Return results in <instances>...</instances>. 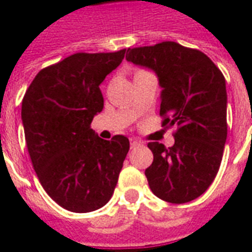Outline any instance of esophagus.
<instances>
[{"mask_svg":"<svg viewBox=\"0 0 252 252\" xmlns=\"http://www.w3.org/2000/svg\"><path fill=\"white\" fill-rule=\"evenodd\" d=\"M129 142H131V148L139 147V146H142L143 144V143L140 142V140H137V139H131Z\"/></svg>","mask_w":252,"mask_h":252,"instance_id":"34e87169","label":"esophagus"}]
</instances>
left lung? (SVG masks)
I'll use <instances>...</instances> for the list:
<instances>
[{"label":"left lung","mask_w":252,"mask_h":252,"mask_svg":"<svg viewBox=\"0 0 252 252\" xmlns=\"http://www.w3.org/2000/svg\"><path fill=\"white\" fill-rule=\"evenodd\" d=\"M126 61L157 72L162 126H177L174 146L150 142V189L160 200L185 204L212 185L227 140V90L219 67L204 52L175 41L126 50Z\"/></svg>","instance_id":"left-lung-1"}]
</instances>
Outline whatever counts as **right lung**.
<instances>
[{
	"instance_id": "right-lung-1",
	"label": "right lung",
	"mask_w": 252,
	"mask_h": 252,
	"mask_svg": "<svg viewBox=\"0 0 252 252\" xmlns=\"http://www.w3.org/2000/svg\"><path fill=\"white\" fill-rule=\"evenodd\" d=\"M116 52H77L37 72L21 106L32 166L47 194L75 213L110 200L129 140H104L90 128L104 108L99 85L124 59Z\"/></svg>"
}]
</instances>
